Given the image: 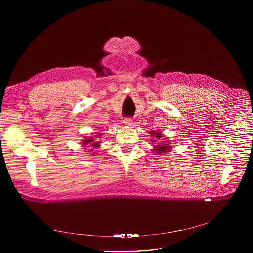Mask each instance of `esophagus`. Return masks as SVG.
Wrapping results in <instances>:
<instances>
[{
  "mask_svg": "<svg viewBox=\"0 0 253 253\" xmlns=\"http://www.w3.org/2000/svg\"><path fill=\"white\" fill-rule=\"evenodd\" d=\"M123 124L126 125V126H131V125L133 124V121H132L131 118H125V119L123 120Z\"/></svg>",
  "mask_w": 253,
  "mask_h": 253,
  "instance_id": "obj_1",
  "label": "esophagus"
}]
</instances>
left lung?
<instances>
[{"instance_id":"obj_1","label":"left lung","mask_w":253,"mask_h":253,"mask_svg":"<svg viewBox=\"0 0 253 253\" xmlns=\"http://www.w3.org/2000/svg\"><path fill=\"white\" fill-rule=\"evenodd\" d=\"M151 136H154L155 138L152 139L153 142V152L156 153L157 155H162V154H167V152H170L172 146L169 140L164 139V135L159 132V131H150Z\"/></svg>"}]
</instances>
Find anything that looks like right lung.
Wrapping results in <instances>:
<instances>
[{"instance_id": "right-lung-1", "label": "right lung", "mask_w": 253, "mask_h": 253, "mask_svg": "<svg viewBox=\"0 0 253 253\" xmlns=\"http://www.w3.org/2000/svg\"><path fill=\"white\" fill-rule=\"evenodd\" d=\"M101 135H102V133L96 132V133H94L92 136H87V137H85V138L82 140V142H81L82 147H84V149H87V148H90V147H91V149L89 150V151L91 152V154H92V155L97 154L94 149H98V148L101 146V141L99 140L100 138H102Z\"/></svg>"}]
</instances>
